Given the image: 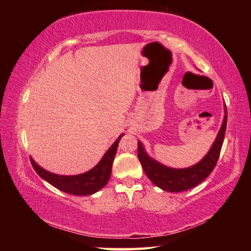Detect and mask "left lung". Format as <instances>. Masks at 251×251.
Listing matches in <instances>:
<instances>
[{"label":"left lung","instance_id":"8db88e82","mask_svg":"<svg viewBox=\"0 0 251 251\" xmlns=\"http://www.w3.org/2000/svg\"><path fill=\"white\" fill-rule=\"evenodd\" d=\"M226 126L227 108L226 105H225L223 124L210 150L208 151L206 156L201 161L187 168H172L158 163L154 158H151V156H148L143 144L138 142L137 155L144 172H145L147 177L150 178V180L152 181V184L159 187L163 190H167V192L179 193L199 185L209 176V174L215 168L216 164H217L224 143Z\"/></svg>","mask_w":251,"mask_h":251}]
</instances>
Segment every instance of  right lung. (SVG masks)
Segmentation results:
<instances>
[{
	"label": "right lung",
	"mask_w": 251,
	"mask_h": 251,
	"mask_svg": "<svg viewBox=\"0 0 251 251\" xmlns=\"http://www.w3.org/2000/svg\"><path fill=\"white\" fill-rule=\"evenodd\" d=\"M123 136H124V134L118 136L115 143L109 147V150L105 152L100 163L94 168L84 174L74 176L57 175V174H53L42 168L31 157L32 166L35 169V172L39 174L40 177L50 182L52 186L56 187L57 189L62 190V192L76 195V196H87V195L95 194L103 188L109 180L110 174H112V165L114 158H115L118 143H120V139Z\"/></svg>",
	"instance_id": "obj_1"
}]
</instances>
